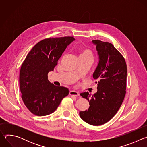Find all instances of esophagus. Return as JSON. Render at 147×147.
I'll list each match as a JSON object with an SVG mask.
<instances>
[{
	"label": "esophagus",
	"mask_w": 147,
	"mask_h": 147,
	"mask_svg": "<svg viewBox=\"0 0 147 147\" xmlns=\"http://www.w3.org/2000/svg\"><path fill=\"white\" fill-rule=\"evenodd\" d=\"M69 94L70 95H73V96H78L79 94L78 92L75 91H70L69 92Z\"/></svg>",
	"instance_id": "obj_1"
}]
</instances>
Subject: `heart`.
I'll return each instance as SVG.
<instances>
[{"label":"heart","mask_w":147,"mask_h":147,"mask_svg":"<svg viewBox=\"0 0 147 147\" xmlns=\"http://www.w3.org/2000/svg\"><path fill=\"white\" fill-rule=\"evenodd\" d=\"M80 56H81L92 57V53L91 51L89 49H84L81 52Z\"/></svg>","instance_id":"obj_1"}]
</instances>
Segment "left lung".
Instances as JSON below:
<instances>
[{"label":"left lung","mask_w":147,"mask_h":147,"mask_svg":"<svg viewBox=\"0 0 147 147\" xmlns=\"http://www.w3.org/2000/svg\"><path fill=\"white\" fill-rule=\"evenodd\" d=\"M98 63L93 73L96 80L97 92L91 96L88 92L80 95L90 102V107L79 113L80 117L93 125L109 121L117 113L124 100L126 88L127 65L121 53L109 42L93 40Z\"/></svg>","instance_id":"1"}]
</instances>
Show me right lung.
I'll return each mask as SVG.
<instances>
[{"label":"right lung","mask_w":147,"mask_h":147,"mask_svg":"<svg viewBox=\"0 0 147 147\" xmlns=\"http://www.w3.org/2000/svg\"><path fill=\"white\" fill-rule=\"evenodd\" d=\"M75 39L71 36L45 39L30 51L20 72V88L26 107L36 116L54 112L69 94L66 87L55 86L48 74L53 70L59 59Z\"/></svg>","instance_id":"obj_1"}]
</instances>
